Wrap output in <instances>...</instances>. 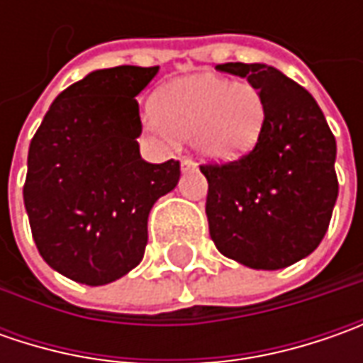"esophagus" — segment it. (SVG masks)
<instances>
[{
  "instance_id": "34e87169",
  "label": "esophagus",
  "mask_w": 363,
  "mask_h": 363,
  "mask_svg": "<svg viewBox=\"0 0 363 363\" xmlns=\"http://www.w3.org/2000/svg\"><path fill=\"white\" fill-rule=\"evenodd\" d=\"M194 169H196V165H194V163H191L189 160H186V157H184V160H182V172H184V174H188V172H194Z\"/></svg>"
}]
</instances>
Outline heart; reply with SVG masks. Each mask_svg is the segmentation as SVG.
Returning <instances> with one entry per match:
<instances>
[{
    "label": "heart",
    "instance_id": "1",
    "mask_svg": "<svg viewBox=\"0 0 363 363\" xmlns=\"http://www.w3.org/2000/svg\"><path fill=\"white\" fill-rule=\"evenodd\" d=\"M264 121L267 105L255 84L212 74L175 80L143 115L145 131L160 143L191 141L202 157L214 161L250 151Z\"/></svg>",
    "mask_w": 363,
    "mask_h": 363
}]
</instances>
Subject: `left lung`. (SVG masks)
Listing matches in <instances>:
<instances>
[{"label": "left lung", "mask_w": 363, "mask_h": 363, "mask_svg": "<svg viewBox=\"0 0 363 363\" xmlns=\"http://www.w3.org/2000/svg\"><path fill=\"white\" fill-rule=\"evenodd\" d=\"M262 92L267 121L240 160L200 165L206 216L224 257L277 271L309 257L328 232L337 200L335 137L315 99L267 64H218Z\"/></svg>", "instance_id": "1"}]
</instances>
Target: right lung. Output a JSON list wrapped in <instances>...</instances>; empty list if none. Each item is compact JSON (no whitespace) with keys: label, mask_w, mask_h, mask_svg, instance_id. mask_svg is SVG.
<instances>
[{"label":"right lung","mask_w":363,"mask_h":363,"mask_svg":"<svg viewBox=\"0 0 363 363\" xmlns=\"http://www.w3.org/2000/svg\"><path fill=\"white\" fill-rule=\"evenodd\" d=\"M160 66L94 70L52 103L28 151L23 203L38 252L82 285H106L145 255L153 203L177 186L179 161L141 160L135 96Z\"/></svg>","instance_id":"1"}]
</instances>
